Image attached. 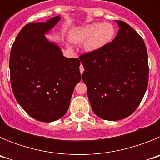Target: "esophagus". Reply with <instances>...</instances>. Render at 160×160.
Listing matches in <instances>:
<instances>
[{
  "instance_id": "obj_1",
  "label": "esophagus",
  "mask_w": 160,
  "mask_h": 160,
  "mask_svg": "<svg viewBox=\"0 0 160 160\" xmlns=\"http://www.w3.org/2000/svg\"><path fill=\"white\" fill-rule=\"evenodd\" d=\"M79 70H80V73H83V70H84V68H83L82 65H80V67H79Z\"/></svg>"
}]
</instances>
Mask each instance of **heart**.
I'll use <instances>...</instances> for the list:
<instances>
[{"instance_id": "b5f03b06", "label": "heart", "mask_w": 160, "mask_h": 160, "mask_svg": "<svg viewBox=\"0 0 160 160\" xmlns=\"http://www.w3.org/2000/svg\"><path fill=\"white\" fill-rule=\"evenodd\" d=\"M114 29L110 24L93 23L73 29L70 39L74 43L84 42L87 51L93 52L101 49L112 40Z\"/></svg>"}]
</instances>
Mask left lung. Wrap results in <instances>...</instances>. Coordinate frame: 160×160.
Segmentation results:
<instances>
[{
    "instance_id": "8db88e82",
    "label": "left lung",
    "mask_w": 160,
    "mask_h": 160,
    "mask_svg": "<svg viewBox=\"0 0 160 160\" xmlns=\"http://www.w3.org/2000/svg\"><path fill=\"white\" fill-rule=\"evenodd\" d=\"M115 22L119 29L112 42L79 57L93 111L110 121L127 118L136 110L149 78L148 52L142 38L128 24Z\"/></svg>"
}]
</instances>
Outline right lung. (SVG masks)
Instances as JSON below:
<instances>
[{"instance_id": "right-lung-1", "label": "right lung", "mask_w": 160, "mask_h": 160, "mask_svg": "<svg viewBox=\"0 0 160 160\" xmlns=\"http://www.w3.org/2000/svg\"><path fill=\"white\" fill-rule=\"evenodd\" d=\"M61 18L29 23L19 32L9 59L10 81L15 98L29 116L50 122L64 115L73 89L81 80L80 60L64 57L46 32Z\"/></svg>"}]
</instances>
